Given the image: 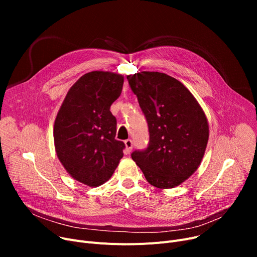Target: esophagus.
<instances>
[{
	"mask_svg": "<svg viewBox=\"0 0 257 257\" xmlns=\"http://www.w3.org/2000/svg\"><path fill=\"white\" fill-rule=\"evenodd\" d=\"M124 143H125V153L129 154L132 151V146H133L132 141L131 140H126Z\"/></svg>",
	"mask_w": 257,
	"mask_h": 257,
	"instance_id": "obj_1",
	"label": "esophagus"
}]
</instances>
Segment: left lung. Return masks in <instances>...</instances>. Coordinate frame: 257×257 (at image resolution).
<instances>
[{
	"instance_id": "obj_1",
	"label": "left lung",
	"mask_w": 257,
	"mask_h": 257,
	"mask_svg": "<svg viewBox=\"0 0 257 257\" xmlns=\"http://www.w3.org/2000/svg\"><path fill=\"white\" fill-rule=\"evenodd\" d=\"M149 126L150 143L132 159L151 185L167 190L180 185L203 159L209 127L204 110L180 81L159 72L127 76Z\"/></svg>"
}]
</instances>
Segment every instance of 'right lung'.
Listing matches in <instances>:
<instances>
[{
  "instance_id": "obj_1",
  "label": "right lung",
  "mask_w": 257,
  "mask_h": 257,
  "mask_svg": "<svg viewBox=\"0 0 257 257\" xmlns=\"http://www.w3.org/2000/svg\"><path fill=\"white\" fill-rule=\"evenodd\" d=\"M124 77L93 71L69 89L54 123V145L61 165L75 180L97 187L110 179L125 144L115 140L111 104L120 96Z\"/></svg>"
}]
</instances>
